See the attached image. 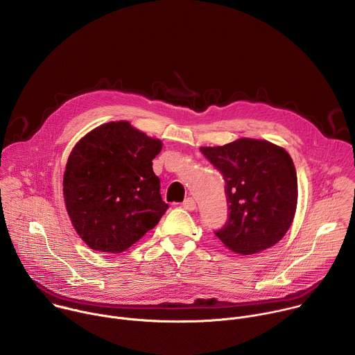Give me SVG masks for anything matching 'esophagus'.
Here are the masks:
<instances>
[{"label": "esophagus", "instance_id": "1", "mask_svg": "<svg viewBox=\"0 0 355 355\" xmlns=\"http://www.w3.org/2000/svg\"><path fill=\"white\" fill-rule=\"evenodd\" d=\"M182 207H184V209H187V211H195L196 204H195V200H193L192 198H187V199L182 202Z\"/></svg>", "mask_w": 355, "mask_h": 355}]
</instances>
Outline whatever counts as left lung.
I'll return each mask as SVG.
<instances>
[{
	"mask_svg": "<svg viewBox=\"0 0 355 355\" xmlns=\"http://www.w3.org/2000/svg\"><path fill=\"white\" fill-rule=\"evenodd\" d=\"M200 151L226 181L230 212L215 233L220 241L241 256L277 244L291 227L297 204L296 170L288 151L248 137Z\"/></svg>",
	"mask_w": 355,
	"mask_h": 355,
	"instance_id": "8db88e82",
	"label": "left lung"
}]
</instances>
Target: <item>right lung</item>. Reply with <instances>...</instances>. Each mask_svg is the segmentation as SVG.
I'll return each instance as SVG.
<instances>
[{"label": "right lung", "instance_id": "obj_1", "mask_svg": "<svg viewBox=\"0 0 355 355\" xmlns=\"http://www.w3.org/2000/svg\"><path fill=\"white\" fill-rule=\"evenodd\" d=\"M162 147V140L128 121L101 125L73 147L63 175L64 204L89 248L122 252L166 214L151 163Z\"/></svg>", "mask_w": 355, "mask_h": 355}]
</instances>
